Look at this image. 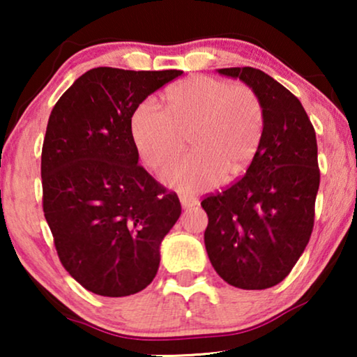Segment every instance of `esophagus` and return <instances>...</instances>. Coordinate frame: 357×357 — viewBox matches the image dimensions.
Listing matches in <instances>:
<instances>
[{"label": "esophagus", "instance_id": "34e87169", "mask_svg": "<svg viewBox=\"0 0 357 357\" xmlns=\"http://www.w3.org/2000/svg\"><path fill=\"white\" fill-rule=\"evenodd\" d=\"M180 203H182L183 208H192L198 204V198L193 197V195H180Z\"/></svg>", "mask_w": 357, "mask_h": 357}]
</instances>
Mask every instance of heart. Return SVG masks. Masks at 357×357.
I'll return each instance as SVG.
<instances>
[{
	"label": "heart",
	"mask_w": 357,
	"mask_h": 357,
	"mask_svg": "<svg viewBox=\"0 0 357 357\" xmlns=\"http://www.w3.org/2000/svg\"><path fill=\"white\" fill-rule=\"evenodd\" d=\"M130 128L141 159L155 172L178 158L188 135L193 151L164 180L183 192H202L252 164L261 144L265 112L250 87L195 76L165 92V110L153 100L141 102Z\"/></svg>",
	"instance_id": "obj_1"
}]
</instances>
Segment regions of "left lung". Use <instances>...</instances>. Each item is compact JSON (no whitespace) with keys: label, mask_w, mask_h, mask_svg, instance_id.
<instances>
[{"label":"left lung","mask_w":357,"mask_h":357,"mask_svg":"<svg viewBox=\"0 0 357 357\" xmlns=\"http://www.w3.org/2000/svg\"><path fill=\"white\" fill-rule=\"evenodd\" d=\"M261 100L265 130L243 177L202 202L204 245L224 281L268 289L289 275L309 243L320 185L315 130L301 100L257 68H222Z\"/></svg>","instance_id":"8db88e82"}]
</instances>
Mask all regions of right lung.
Returning <instances> with one entry per match:
<instances>
[{"instance_id": "obj_1", "label": "right lung", "mask_w": 357, "mask_h": 357, "mask_svg": "<svg viewBox=\"0 0 357 357\" xmlns=\"http://www.w3.org/2000/svg\"><path fill=\"white\" fill-rule=\"evenodd\" d=\"M183 71L94 68L53 107L42 148L43 213L65 270L87 291L123 297L151 284L160 242L182 213L138 164L136 107Z\"/></svg>"}]
</instances>
